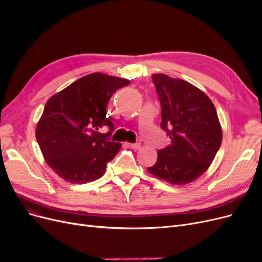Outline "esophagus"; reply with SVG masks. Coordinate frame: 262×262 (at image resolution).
<instances>
[{
  "label": "esophagus",
  "mask_w": 262,
  "mask_h": 262,
  "mask_svg": "<svg viewBox=\"0 0 262 262\" xmlns=\"http://www.w3.org/2000/svg\"><path fill=\"white\" fill-rule=\"evenodd\" d=\"M126 146L132 148V149H139L141 147L140 143H126Z\"/></svg>",
  "instance_id": "obj_1"
}]
</instances>
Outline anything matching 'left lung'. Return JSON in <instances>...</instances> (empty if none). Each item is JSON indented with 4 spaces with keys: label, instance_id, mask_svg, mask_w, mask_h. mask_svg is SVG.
I'll return each instance as SVG.
<instances>
[{
    "label": "left lung",
    "instance_id": "obj_1",
    "mask_svg": "<svg viewBox=\"0 0 262 262\" xmlns=\"http://www.w3.org/2000/svg\"><path fill=\"white\" fill-rule=\"evenodd\" d=\"M162 107L161 126L170 144L147 168L171 185H186L207 171L222 143L216 109L201 90L180 78L153 74Z\"/></svg>",
    "mask_w": 262,
    "mask_h": 262
}]
</instances>
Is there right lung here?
I'll use <instances>...</instances> for the list:
<instances>
[{
    "label": "right lung",
    "mask_w": 262,
    "mask_h": 262,
    "mask_svg": "<svg viewBox=\"0 0 262 262\" xmlns=\"http://www.w3.org/2000/svg\"><path fill=\"white\" fill-rule=\"evenodd\" d=\"M129 80L92 73L54 94L47 101L36 128V139L49 167L71 184L100 178L107 163L121 147L109 141L114 131L106 117L113 94ZM107 126L111 131L101 134Z\"/></svg>",
    "instance_id": "obj_1"
}]
</instances>
